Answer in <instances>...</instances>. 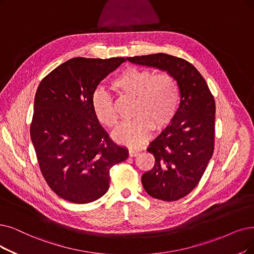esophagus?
<instances>
[{
	"label": "esophagus",
	"mask_w": 254,
	"mask_h": 254,
	"mask_svg": "<svg viewBox=\"0 0 254 254\" xmlns=\"http://www.w3.org/2000/svg\"><path fill=\"white\" fill-rule=\"evenodd\" d=\"M139 151L140 150H138V149H129V156L130 157H135V156H137L138 155V153H139Z\"/></svg>",
	"instance_id": "1"
}]
</instances>
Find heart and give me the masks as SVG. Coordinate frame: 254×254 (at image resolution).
Segmentation results:
<instances>
[{
	"label": "heart",
	"instance_id": "1",
	"mask_svg": "<svg viewBox=\"0 0 254 254\" xmlns=\"http://www.w3.org/2000/svg\"><path fill=\"white\" fill-rule=\"evenodd\" d=\"M111 87L122 98L134 99V119L122 125L115 134L120 144L141 146L149 139L152 130L165 129L178 113L180 86L170 73L156 74L150 68L129 66L114 79ZM92 108L100 124L109 129L118 126L119 117L114 101L103 90L94 93Z\"/></svg>",
	"mask_w": 254,
	"mask_h": 254
}]
</instances>
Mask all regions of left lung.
I'll use <instances>...</instances> for the list:
<instances>
[{"label":"left lung","instance_id":"left-lung-1","mask_svg":"<svg viewBox=\"0 0 254 254\" xmlns=\"http://www.w3.org/2000/svg\"><path fill=\"white\" fill-rule=\"evenodd\" d=\"M126 59L135 64L167 70L179 83L178 113L150 143L147 150L154 155L155 165L141 176V184L151 197L176 201L197 187L214 153V96L197 68L185 59L165 53Z\"/></svg>","mask_w":254,"mask_h":254}]
</instances>
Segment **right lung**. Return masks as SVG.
<instances>
[{"label":"right lung","mask_w":254,"mask_h":254,"mask_svg":"<svg viewBox=\"0 0 254 254\" xmlns=\"http://www.w3.org/2000/svg\"><path fill=\"white\" fill-rule=\"evenodd\" d=\"M124 62L72 58L38 85L30 135L48 186L66 201L84 204L102 197L110 168L128 157V150L110 139L92 108L99 83Z\"/></svg>","instance_id":"right-lung-1"}]
</instances>
